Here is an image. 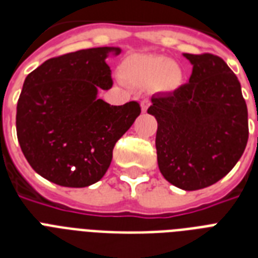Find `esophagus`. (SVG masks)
<instances>
[{
  "label": "esophagus",
  "mask_w": 258,
  "mask_h": 258,
  "mask_svg": "<svg viewBox=\"0 0 258 258\" xmlns=\"http://www.w3.org/2000/svg\"><path fill=\"white\" fill-rule=\"evenodd\" d=\"M141 107H142V111H143V112H146V111H147V108H149V107H150V100H149V99H145V100H142Z\"/></svg>",
  "instance_id": "34e87169"
}]
</instances>
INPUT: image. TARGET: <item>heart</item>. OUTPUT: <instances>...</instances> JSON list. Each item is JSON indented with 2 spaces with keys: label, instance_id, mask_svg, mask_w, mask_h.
<instances>
[{
  "label": "heart",
  "instance_id": "obj_1",
  "mask_svg": "<svg viewBox=\"0 0 258 258\" xmlns=\"http://www.w3.org/2000/svg\"><path fill=\"white\" fill-rule=\"evenodd\" d=\"M121 75L137 86L151 83L157 92H172L182 84L183 74L175 61L159 54H134L121 67Z\"/></svg>",
  "mask_w": 258,
  "mask_h": 258
}]
</instances>
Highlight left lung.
<instances>
[{"instance_id": "left-lung-1", "label": "left lung", "mask_w": 258, "mask_h": 258, "mask_svg": "<svg viewBox=\"0 0 258 258\" xmlns=\"http://www.w3.org/2000/svg\"><path fill=\"white\" fill-rule=\"evenodd\" d=\"M192 66L188 83L153 95L147 112L158 121V166L170 183L200 190L222 179L248 143V108L228 64L210 53H183Z\"/></svg>"}]
</instances>
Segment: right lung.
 <instances>
[{"label":"right lung","instance_id":"1","mask_svg":"<svg viewBox=\"0 0 258 258\" xmlns=\"http://www.w3.org/2000/svg\"><path fill=\"white\" fill-rule=\"evenodd\" d=\"M120 48L99 46L42 62L26 76L17 103L18 143L32 169L64 187L100 180L116 142L133 125L141 105H111L97 97L112 87L105 58Z\"/></svg>","mask_w":258,"mask_h":258}]
</instances>
